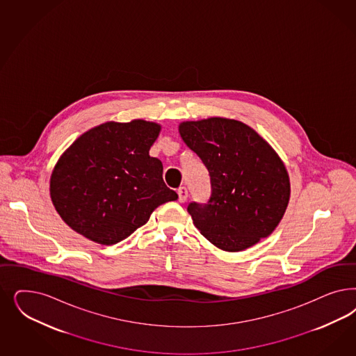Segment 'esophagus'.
Wrapping results in <instances>:
<instances>
[{"label":"esophagus","instance_id":"esophagus-1","mask_svg":"<svg viewBox=\"0 0 356 356\" xmlns=\"http://www.w3.org/2000/svg\"><path fill=\"white\" fill-rule=\"evenodd\" d=\"M177 193H178V200H179L181 203H184V202L187 200V197H188V191H187V188H186V187H179Z\"/></svg>","mask_w":356,"mask_h":356}]
</instances>
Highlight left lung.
<instances>
[{"mask_svg":"<svg viewBox=\"0 0 356 356\" xmlns=\"http://www.w3.org/2000/svg\"><path fill=\"white\" fill-rule=\"evenodd\" d=\"M179 134L209 172L208 202L187 207L200 233L225 252H241L270 236L291 190L275 150L250 127L224 118L184 122Z\"/></svg>","mask_w":356,"mask_h":356,"instance_id":"8db88e82","label":"left lung"}]
</instances>
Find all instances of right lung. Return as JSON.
<instances>
[{
  "instance_id": "1",
  "label": "right lung",
  "mask_w": 356,
  "mask_h": 356,
  "mask_svg": "<svg viewBox=\"0 0 356 356\" xmlns=\"http://www.w3.org/2000/svg\"><path fill=\"white\" fill-rule=\"evenodd\" d=\"M161 127L145 120L108 122L85 132L58 160L51 199L58 215L83 237L114 245L178 195L162 179L149 149Z\"/></svg>"
}]
</instances>
